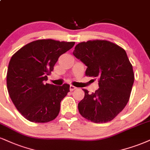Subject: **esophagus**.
<instances>
[{"instance_id": "esophagus-1", "label": "esophagus", "mask_w": 150, "mask_h": 150, "mask_svg": "<svg viewBox=\"0 0 150 150\" xmlns=\"http://www.w3.org/2000/svg\"><path fill=\"white\" fill-rule=\"evenodd\" d=\"M77 87H75V86H74L73 85H70V91H73V90L76 89Z\"/></svg>"}]
</instances>
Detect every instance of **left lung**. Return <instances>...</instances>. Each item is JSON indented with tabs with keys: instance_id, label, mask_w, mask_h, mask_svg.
Segmentation results:
<instances>
[{
	"instance_id": "left-lung-1",
	"label": "left lung",
	"mask_w": 150,
	"mask_h": 150,
	"mask_svg": "<svg viewBox=\"0 0 150 150\" xmlns=\"http://www.w3.org/2000/svg\"><path fill=\"white\" fill-rule=\"evenodd\" d=\"M86 68L85 74L98 77V90L78 103L80 115L94 123L112 120L127 105L134 82L132 65L126 51L107 40L79 43L73 52Z\"/></svg>"
}]
</instances>
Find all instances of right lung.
Listing matches in <instances>:
<instances>
[{"mask_svg":"<svg viewBox=\"0 0 150 150\" xmlns=\"http://www.w3.org/2000/svg\"><path fill=\"white\" fill-rule=\"evenodd\" d=\"M74 45V42L39 40L26 45L12 57L7 87L12 103L27 120L45 123L58 116L70 85L56 86L45 82L59 57Z\"/></svg>","mask_w":150,"mask_h":150,"instance_id":"1","label":"right lung"}]
</instances>
